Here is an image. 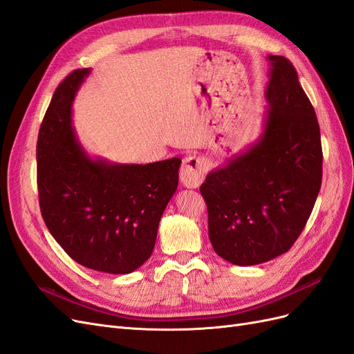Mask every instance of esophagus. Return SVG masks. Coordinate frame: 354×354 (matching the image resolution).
<instances>
[{
  "label": "esophagus",
  "instance_id": "34e87169",
  "mask_svg": "<svg viewBox=\"0 0 354 354\" xmlns=\"http://www.w3.org/2000/svg\"><path fill=\"white\" fill-rule=\"evenodd\" d=\"M205 159L195 155L186 156L183 160V165L180 168L181 185L187 189L198 187L202 183L203 176H205Z\"/></svg>",
  "mask_w": 354,
  "mask_h": 354
}]
</instances>
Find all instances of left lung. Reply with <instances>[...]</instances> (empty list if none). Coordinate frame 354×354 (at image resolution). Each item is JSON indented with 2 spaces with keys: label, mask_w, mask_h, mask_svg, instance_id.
Masks as SVG:
<instances>
[{
  "label": "left lung",
  "mask_w": 354,
  "mask_h": 354,
  "mask_svg": "<svg viewBox=\"0 0 354 354\" xmlns=\"http://www.w3.org/2000/svg\"><path fill=\"white\" fill-rule=\"evenodd\" d=\"M263 131L212 169L199 187L214 251L236 266L285 254L312 214L322 185V145L312 103L292 63L269 56Z\"/></svg>",
  "instance_id": "obj_1"
}]
</instances>
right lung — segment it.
<instances>
[{"label": "right lung", "mask_w": 354, "mask_h": 354, "mask_svg": "<svg viewBox=\"0 0 354 354\" xmlns=\"http://www.w3.org/2000/svg\"><path fill=\"white\" fill-rule=\"evenodd\" d=\"M91 69H77L53 95L38 143L42 218L72 260L128 274L151 257L160 217L178 185L180 158L116 164L90 156L72 125V104Z\"/></svg>", "instance_id": "obj_1"}]
</instances>
